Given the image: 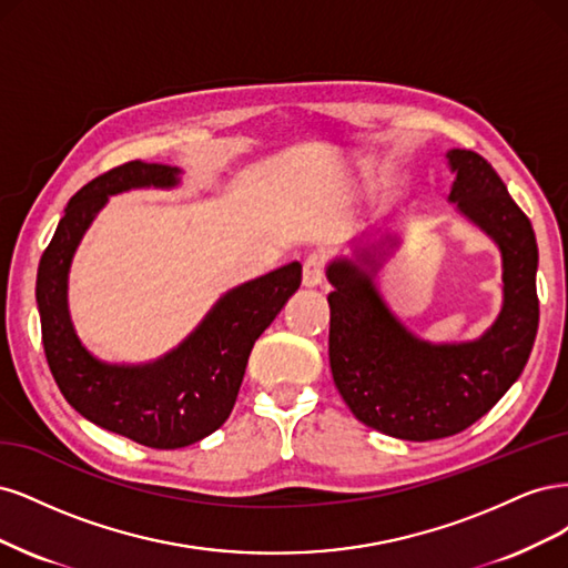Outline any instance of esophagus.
Returning a JSON list of instances; mask_svg holds the SVG:
<instances>
[{
	"mask_svg": "<svg viewBox=\"0 0 568 568\" xmlns=\"http://www.w3.org/2000/svg\"><path fill=\"white\" fill-rule=\"evenodd\" d=\"M323 257L321 254H311L304 262V271H302V285L304 287H318L323 283Z\"/></svg>",
	"mask_w": 568,
	"mask_h": 568,
	"instance_id": "34e87169",
	"label": "esophagus"
}]
</instances>
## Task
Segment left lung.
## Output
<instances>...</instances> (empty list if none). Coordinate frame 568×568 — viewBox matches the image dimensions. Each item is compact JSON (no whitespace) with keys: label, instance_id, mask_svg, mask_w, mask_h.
<instances>
[{"label":"left lung","instance_id":"left-lung-1","mask_svg":"<svg viewBox=\"0 0 568 568\" xmlns=\"http://www.w3.org/2000/svg\"><path fill=\"white\" fill-rule=\"evenodd\" d=\"M446 160L455 174L448 203L503 260V306L477 339H423L389 308L375 276L400 245L394 231H365L352 257L325 268L335 387L363 425L404 442H432L477 423L519 379L538 333L534 226L481 155L450 149Z\"/></svg>","mask_w":568,"mask_h":568}]
</instances>
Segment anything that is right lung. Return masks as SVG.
Wrapping results in <instances>:
<instances>
[{
  "label": "right lung",
  "instance_id": "obj_1",
  "mask_svg": "<svg viewBox=\"0 0 568 568\" xmlns=\"http://www.w3.org/2000/svg\"><path fill=\"white\" fill-rule=\"evenodd\" d=\"M181 170L126 162L70 197L38 268L44 354L68 404L89 423L149 448H184L222 427L235 404L254 342L302 283L292 262L231 287L174 349L149 363H108L78 337L68 306L72 257L108 197L134 189H176Z\"/></svg>",
  "mask_w": 568,
  "mask_h": 568
}]
</instances>
